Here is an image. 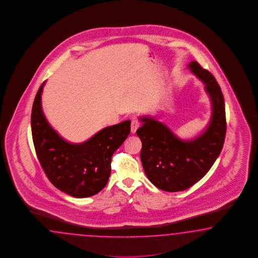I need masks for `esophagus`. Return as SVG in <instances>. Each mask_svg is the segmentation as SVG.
I'll return each instance as SVG.
<instances>
[{
    "label": "esophagus",
    "mask_w": 258,
    "mask_h": 258,
    "mask_svg": "<svg viewBox=\"0 0 258 258\" xmlns=\"http://www.w3.org/2000/svg\"><path fill=\"white\" fill-rule=\"evenodd\" d=\"M139 126H140L139 119H136V118L133 119L132 122H131V132H132V134H135V133L137 132V130H138Z\"/></svg>",
    "instance_id": "esophagus-1"
}]
</instances>
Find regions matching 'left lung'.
Masks as SVG:
<instances>
[{"label": "left lung", "mask_w": 258, "mask_h": 258, "mask_svg": "<svg viewBox=\"0 0 258 258\" xmlns=\"http://www.w3.org/2000/svg\"><path fill=\"white\" fill-rule=\"evenodd\" d=\"M188 68L205 83L212 101V118L196 139L182 140L152 117H142L137 130L141 139L140 158L152 184L165 191H183L197 183L211 169L223 149L226 132L225 100L215 78L192 60Z\"/></svg>", "instance_id": "obj_1"}]
</instances>
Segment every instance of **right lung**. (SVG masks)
I'll return each instance as SVG.
<instances>
[{
	"mask_svg": "<svg viewBox=\"0 0 258 258\" xmlns=\"http://www.w3.org/2000/svg\"><path fill=\"white\" fill-rule=\"evenodd\" d=\"M42 83L31 117L33 145L40 165L56 188L67 195L89 198L99 192L111 173V157L130 134V119L108 126L83 143L67 142L47 122L41 106Z\"/></svg>",
	"mask_w": 258,
	"mask_h": 258,
	"instance_id": "1",
	"label": "right lung"
}]
</instances>
